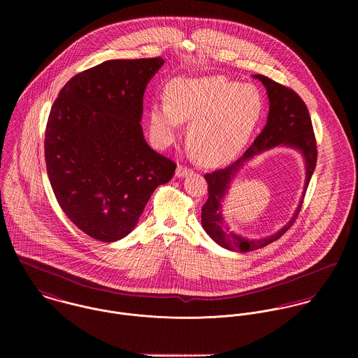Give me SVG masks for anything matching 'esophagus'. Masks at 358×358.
<instances>
[{
  "instance_id": "1",
  "label": "esophagus",
  "mask_w": 358,
  "mask_h": 358,
  "mask_svg": "<svg viewBox=\"0 0 358 358\" xmlns=\"http://www.w3.org/2000/svg\"><path fill=\"white\" fill-rule=\"evenodd\" d=\"M192 172H193L192 169H189L187 166H183V165H178V168H176V176L178 178H185V176L190 175Z\"/></svg>"
}]
</instances>
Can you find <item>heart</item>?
I'll return each mask as SVG.
<instances>
[{"instance_id": "obj_1", "label": "heart", "mask_w": 358, "mask_h": 358, "mask_svg": "<svg viewBox=\"0 0 358 358\" xmlns=\"http://www.w3.org/2000/svg\"><path fill=\"white\" fill-rule=\"evenodd\" d=\"M263 111L254 85L223 77L179 78L169 84L166 104L150 108L154 139L173 141L179 122H189L187 145L205 164H220L238 153Z\"/></svg>"}]
</instances>
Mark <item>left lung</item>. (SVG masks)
<instances>
[{
	"instance_id": "8db88e82",
	"label": "left lung",
	"mask_w": 358,
	"mask_h": 358,
	"mask_svg": "<svg viewBox=\"0 0 358 358\" xmlns=\"http://www.w3.org/2000/svg\"><path fill=\"white\" fill-rule=\"evenodd\" d=\"M267 91L268 115L263 131L256 136L250 149L238 159L226 168L213 171L205 175L208 183V200L201 209V224L206 234L220 247L230 251L248 252L263 248L278 240L295 222L302 208L307 186L317 162V143L313 132L311 118L306 104L301 96L288 87H284L262 74L254 76ZM275 145H288L299 150L307 164V182L304 194L293 219L277 234L262 241H248L233 234L225 224L221 215V203L228 191L231 182L242 165L254 155Z\"/></svg>"
}]
</instances>
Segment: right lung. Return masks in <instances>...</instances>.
Instances as JSON below:
<instances>
[{
  "mask_svg": "<svg viewBox=\"0 0 358 358\" xmlns=\"http://www.w3.org/2000/svg\"><path fill=\"white\" fill-rule=\"evenodd\" d=\"M162 57L115 59L76 74L52 104L45 162L55 197L90 237L128 236L176 164L146 143L143 94Z\"/></svg>",
  "mask_w": 358,
  "mask_h": 358,
  "instance_id": "obj_1",
  "label": "right lung"
}]
</instances>
